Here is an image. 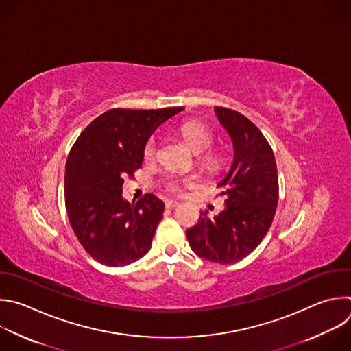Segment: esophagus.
<instances>
[{"label": "esophagus", "mask_w": 351, "mask_h": 351, "mask_svg": "<svg viewBox=\"0 0 351 351\" xmlns=\"http://www.w3.org/2000/svg\"><path fill=\"white\" fill-rule=\"evenodd\" d=\"M178 205H179V202L175 201V199H165V208H168V209L176 208Z\"/></svg>", "instance_id": "obj_1"}]
</instances>
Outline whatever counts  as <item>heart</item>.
Instances as JSON below:
<instances>
[{
    "instance_id": "heart-1",
    "label": "heart",
    "mask_w": 351,
    "mask_h": 351,
    "mask_svg": "<svg viewBox=\"0 0 351 351\" xmlns=\"http://www.w3.org/2000/svg\"><path fill=\"white\" fill-rule=\"evenodd\" d=\"M179 134L190 147V150L195 154H201V164L209 172H216L223 165V157L219 152L209 150L213 143V131L205 123L198 120H189L180 124ZM208 152H206V150ZM157 156V141L156 138H150L143 146V158L145 161H153ZM182 184H190V180H179L171 178L165 183V190L169 193H179Z\"/></svg>"
}]
</instances>
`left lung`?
<instances>
[{"label":"left lung","mask_w":351,"mask_h":351,"mask_svg":"<svg viewBox=\"0 0 351 351\" xmlns=\"http://www.w3.org/2000/svg\"><path fill=\"white\" fill-rule=\"evenodd\" d=\"M215 112L234 147L231 168L217 184L226 206L213 219L202 212L186 234L195 255L231 265L247 258L267 234L278 204V175L274 153L252 121L226 107H215Z\"/></svg>","instance_id":"8db88e82"}]
</instances>
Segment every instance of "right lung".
I'll list each match as a JSON object with an SVG mask.
<instances>
[{
  "label": "right lung",
  "mask_w": 351,
  "mask_h": 351,
  "mask_svg": "<svg viewBox=\"0 0 351 351\" xmlns=\"http://www.w3.org/2000/svg\"><path fill=\"white\" fill-rule=\"evenodd\" d=\"M183 108H111L71 147L64 173L66 209L74 234L96 262L127 266L150 251L164 202L146 194L130 204L123 198V184L142 167L152 134Z\"/></svg>",
  "instance_id": "right-lung-1"
}]
</instances>
